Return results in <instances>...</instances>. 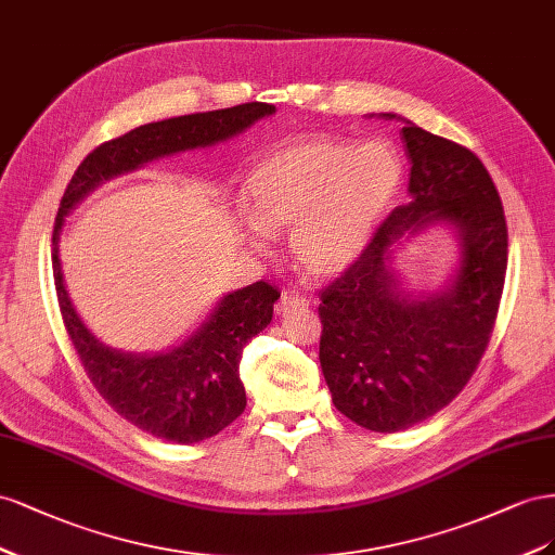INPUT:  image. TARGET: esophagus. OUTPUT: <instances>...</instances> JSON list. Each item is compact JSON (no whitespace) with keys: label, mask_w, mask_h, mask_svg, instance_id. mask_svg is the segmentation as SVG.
<instances>
[{"label":"esophagus","mask_w":555,"mask_h":555,"mask_svg":"<svg viewBox=\"0 0 555 555\" xmlns=\"http://www.w3.org/2000/svg\"><path fill=\"white\" fill-rule=\"evenodd\" d=\"M302 307H309L307 299H305L302 295H297V293L286 291V293H283V295L279 297V302H276V313H288V311H293V309H302Z\"/></svg>","instance_id":"34e87169"}]
</instances>
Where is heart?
Masks as SVG:
<instances>
[{
	"instance_id": "heart-1",
	"label": "heart",
	"mask_w": 555,
	"mask_h": 555,
	"mask_svg": "<svg viewBox=\"0 0 555 555\" xmlns=\"http://www.w3.org/2000/svg\"><path fill=\"white\" fill-rule=\"evenodd\" d=\"M400 181V157L382 141L309 139L264 155L246 177L242 199L253 228L291 232L299 272L330 279L365 250Z\"/></svg>"
}]
</instances>
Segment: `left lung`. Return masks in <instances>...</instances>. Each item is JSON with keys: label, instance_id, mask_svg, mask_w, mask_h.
Returning a JSON list of instances; mask_svg holds the SVG:
<instances>
[{"label": "left lung", "instance_id": "left-lung-1", "mask_svg": "<svg viewBox=\"0 0 555 555\" xmlns=\"http://www.w3.org/2000/svg\"><path fill=\"white\" fill-rule=\"evenodd\" d=\"M402 139L411 202L319 293V358L332 402L374 433L406 430L465 388L493 335L509 246L502 199L479 157L411 120ZM433 222L459 230L462 267L444 294L416 300L399 288L389 256L404 231Z\"/></svg>", "mask_w": 555, "mask_h": 555}]
</instances>
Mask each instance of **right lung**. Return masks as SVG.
Returning a JSON list of instances; mask_svg holds the SVG:
<instances>
[{"mask_svg":"<svg viewBox=\"0 0 555 555\" xmlns=\"http://www.w3.org/2000/svg\"><path fill=\"white\" fill-rule=\"evenodd\" d=\"M274 114L272 104L248 102L141 125L104 141L78 165L60 199L53 230V279L62 321L92 386L125 421L173 444H197L242 416L246 390L240 378L244 346L272 321L276 286L256 281L220 299L209 321L179 348L134 356L104 346L78 319L60 267V230L65 216L102 181L188 149H204Z\"/></svg>","mask_w":555,"mask_h":555,"instance_id":"add662e5","label":"right lung"}]
</instances>
